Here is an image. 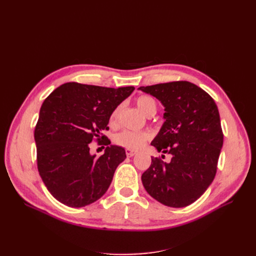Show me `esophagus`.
I'll return each mask as SVG.
<instances>
[{
  "label": "esophagus",
  "mask_w": 256,
  "mask_h": 256,
  "mask_svg": "<svg viewBox=\"0 0 256 256\" xmlns=\"http://www.w3.org/2000/svg\"><path fill=\"white\" fill-rule=\"evenodd\" d=\"M126 154H127L128 157H134V156H136V152H132V150H127Z\"/></svg>",
  "instance_id": "1"
}]
</instances>
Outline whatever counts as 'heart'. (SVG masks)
<instances>
[{"label":"heart","mask_w":256,"mask_h":256,"mask_svg":"<svg viewBox=\"0 0 256 256\" xmlns=\"http://www.w3.org/2000/svg\"><path fill=\"white\" fill-rule=\"evenodd\" d=\"M136 106L138 108V110L146 116H150L152 114L154 115V113L157 112L156 102H154L152 97H148V96L138 97L136 99ZM120 109H122V106L115 108L110 116L111 122H115L116 120H118ZM150 134L148 132H134V131L125 130L116 134L113 138V141L116 145L122 146L128 150H140L141 147L150 140Z\"/></svg>","instance_id":"1"}]
</instances>
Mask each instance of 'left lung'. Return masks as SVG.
<instances>
[{
    "mask_svg": "<svg viewBox=\"0 0 256 256\" xmlns=\"http://www.w3.org/2000/svg\"><path fill=\"white\" fill-rule=\"evenodd\" d=\"M164 106V122L152 145L172 154L170 162L152 157L142 174L148 194L168 207L192 204L212 182L223 145L218 106L207 92L187 81L141 86ZM164 157V154H162Z\"/></svg>",
    "mask_w": 256,
    "mask_h": 256,
    "instance_id": "8db88e82",
    "label": "left lung"
}]
</instances>
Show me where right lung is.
<instances>
[{
    "label": "right lung",
    "instance_id": "add662e5",
    "mask_svg": "<svg viewBox=\"0 0 256 256\" xmlns=\"http://www.w3.org/2000/svg\"><path fill=\"white\" fill-rule=\"evenodd\" d=\"M134 90V86L112 88L69 82L44 99L34 132L37 166L58 202L74 208L88 206L110 187L126 152L112 145L102 132L109 129L115 108ZM94 138L107 145L100 158L89 152Z\"/></svg>",
    "mask_w": 256,
    "mask_h": 256
}]
</instances>
